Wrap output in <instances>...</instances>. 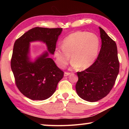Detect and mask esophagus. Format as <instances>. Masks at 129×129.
Masks as SVG:
<instances>
[{"instance_id": "34e87169", "label": "esophagus", "mask_w": 129, "mask_h": 129, "mask_svg": "<svg viewBox=\"0 0 129 129\" xmlns=\"http://www.w3.org/2000/svg\"><path fill=\"white\" fill-rule=\"evenodd\" d=\"M70 73H69V72H65L64 73V76H67L68 75H69L70 74Z\"/></svg>"}]
</instances>
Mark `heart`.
Instances as JSON below:
<instances>
[{"label": "heart", "instance_id": "b5f03b06", "mask_svg": "<svg viewBox=\"0 0 129 129\" xmlns=\"http://www.w3.org/2000/svg\"><path fill=\"white\" fill-rule=\"evenodd\" d=\"M99 45V39L95 34L83 31L73 33L63 40L62 47L55 49V62L62 69L68 64L71 56L73 67L86 69L96 57Z\"/></svg>", "mask_w": 129, "mask_h": 129}]
</instances>
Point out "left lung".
Returning a JSON list of instances; mask_svg holds the SVG:
<instances>
[{
    "label": "left lung",
    "instance_id": "1",
    "mask_svg": "<svg viewBox=\"0 0 129 129\" xmlns=\"http://www.w3.org/2000/svg\"><path fill=\"white\" fill-rule=\"evenodd\" d=\"M101 47L95 62L83 72H77L75 88L83 99L95 102L105 97L113 89L119 72L116 43L99 27Z\"/></svg>",
    "mask_w": 129,
    "mask_h": 129
}]
</instances>
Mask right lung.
Listing matches in <instances>:
<instances>
[{
    "mask_svg": "<svg viewBox=\"0 0 129 129\" xmlns=\"http://www.w3.org/2000/svg\"><path fill=\"white\" fill-rule=\"evenodd\" d=\"M62 28L35 27L16 39L11 59V68L15 83L21 93L33 100H43L55 91L64 72L57 67L48 52L31 62L28 57L29 43L41 40L46 43L49 53L53 54Z\"/></svg>",
    "mask_w": 129,
    "mask_h": 129,
    "instance_id": "obj_1",
    "label": "right lung"
}]
</instances>
